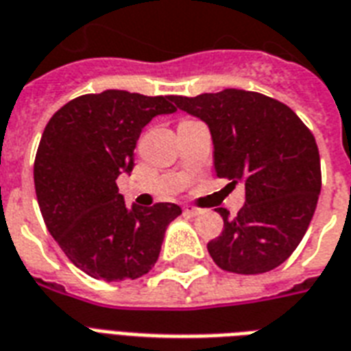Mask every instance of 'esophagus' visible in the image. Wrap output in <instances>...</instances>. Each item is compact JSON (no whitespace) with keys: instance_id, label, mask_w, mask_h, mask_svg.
Wrapping results in <instances>:
<instances>
[{"instance_id":"34e87169","label":"esophagus","mask_w":351,"mask_h":351,"mask_svg":"<svg viewBox=\"0 0 351 351\" xmlns=\"http://www.w3.org/2000/svg\"><path fill=\"white\" fill-rule=\"evenodd\" d=\"M184 213L189 214V216H192V218H195V216H199V214H203V210L201 208H195V206H184Z\"/></svg>"}]
</instances>
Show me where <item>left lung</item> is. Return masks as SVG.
I'll return each instance as SVG.
<instances>
[{"instance_id": "8db88e82", "label": "left lung", "mask_w": 351, "mask_h": 351, "mask_svg": "<svg viewBox=\"0 0 351 351\" xmlns=\"http://www.w3.org/2000/svg\"><path fill=\"white\" fill-rule=\"evenodd\" d=\"M210 130L214 170L227 186H245L236 218L216 208L223 232L208 241V254L229 273L260 274L278 267L313 218L320 194V157L313 133L297 113L254 91L225 89L197 97H172Z\"/></svg>"}]
</instances>
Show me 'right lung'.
I'll return each mask as SVG.
<instances>
[{
	"instance_id": "right-lung-1",
	"label": "right lung",
	"mask_w": 351,
	"mask_h": 351,
	"mask_svg": "<svg viewBox=\"0 0 351 351\" xmlns=\"http://www.w3.org/2000/svg\"><path fill=\"white\" fill-rule=\"evenodd\" d=\"M172 97L121 89L82 95L60 108L43 130L34 189L43 221L80 271L106 282L135 280L156 265L176 203L128 208L117 178L133 170L143 128L173 113Z\"/></svg>"
}]
</instances>
